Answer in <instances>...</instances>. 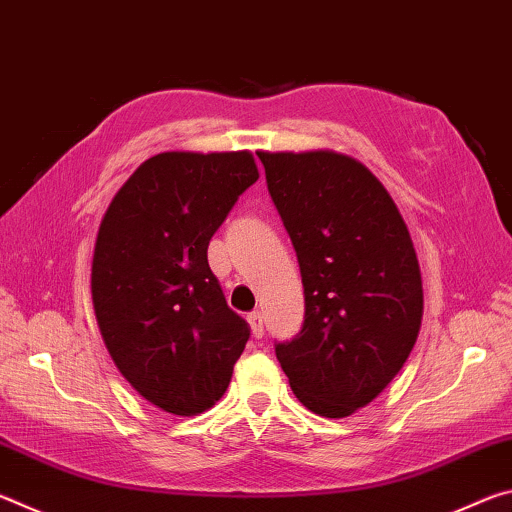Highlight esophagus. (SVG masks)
<instances>
[{"label": "esophagus", "mask_w": 512, "mask_h": 512, "mask_svg": "<svg viewBox=\"0 0 512 512\" xmlns=\"http://www.w3.org/2000/svg\"><path fill=\"white\" fill-rule=\"evenodd\" d=\"M248 323H250V329H253L255 339H262V334H264V316L259 314V311H253V314H248Z\"/></svg>", "instance_id": "1"}]
</instances>
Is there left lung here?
Returning <instances> with one entry per match:
<instances>
[{"mask_svg":"<svg viewBox=\"0 0 512 512\" xmlns=\"http://www.w3.org/2000/svg\"><path fill=\"white\" fill-rule=\"evenodd\" d=\"M296 248L305 320L275 357L298 400L345 418L391 384L418 339L422 277L384 185L348 155L259 153Z\"/></svg>","mask_w":512,"mask_h":512,"instance_id":"left-lung-1","label":"left lung"}]
</instances>
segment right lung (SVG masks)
I'll return each instance as SVG.
<instances>
[{
    "instance_id": "1",
    "label": "right lung",
    "mask_w": 512,
    "mask_h": 512,
    "mask_svg": "<svg viewBox=\"0 0 512 512\" xmlns=\"http://www.w3.org/2000/svg\"><path fill=\"white\" fill-rule=\"evenodd\" d=\"M259 178L248 151L160 153L112 198L92 262L103 343L151 404L196 415L219 400L250 339L207 246Z\"/></svg>"
}]
</instances>
